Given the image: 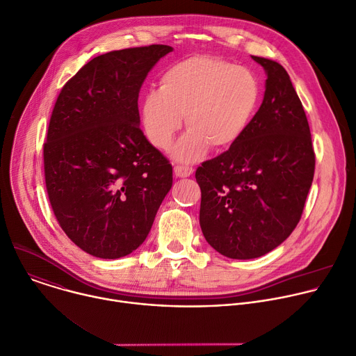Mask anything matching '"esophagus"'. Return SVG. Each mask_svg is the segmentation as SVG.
I'll return each instance as SVG.
<instances>
[{
	"mask_svg": "<svg viewBox=\"0 0 356 356\" xmlns=\"http://www.w3.org/2000/svg\"><path fill=\"white\" fill-rule=\"evenodd\" d=\"M193 170L194 169L191 166H181V165H177L173 169L176 177H188L190 175H193Z\"/></svg>",
	"mask_w": 356,
	"mask_h": 356,
	"instance_id": "1",
	"label": "esophagus"
}]
</instances>
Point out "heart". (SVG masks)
<instances>
[{
  "label": "heart",
  "instance_id": "heart-1",
  "mask_svg": "<svg viewBox=\"0 0 356 356\" xmlns=\"http://www.w3.org/2000/svg\"><path fill=\"white\" fill-rule=\"evenodd\" d=\"M159 90L145 94L140 118L147 140L168 149L183 125L188 132L173 147L176 159L194 162L210 146L224 152L248 131L261 101V84L249 69L198 55L169 67Z\"/></svg>",
  "mask_w": 356,
  "mask_h": 356
}]
</instances>
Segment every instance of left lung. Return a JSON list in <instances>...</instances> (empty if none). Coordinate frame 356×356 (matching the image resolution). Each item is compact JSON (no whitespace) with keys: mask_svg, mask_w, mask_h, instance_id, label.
<instances>
[{"mask_svg":"<svg viewBox=\"0 0 356 356\" xmlns=\"http://www.w3.org/2000/svg\"><path fill=\"white\" fill-rule=\"evenodd\" d=\"M252 59L268 73L262 106L236 145L195 170L201 231L232 259L259 258L294 231L316 169L309 121L287 72Z\"/></svg>","mask_w":356,"mask_h":356,"instance_id":"left-lung-1","label":"left lung"}]
</instances>
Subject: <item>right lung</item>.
I'll return each mask as SVG.
<instances>
[{
    "instance_id": "right-lung-1",
    "label": "right lung",
    "mask_w": 356,
    "mask_h": 356,
    "mask_svg": "<svg viewBox=\"0 0 356 356\" xmlns=\"http://www.w3.org/2000/svg\"><path fill=\"white\" fill-rule=\"evenodd\" d=\"M172 50L150 44L94 58L63 86L50 115V206L65 234L95 258L135 250L172 187V165L145 138L138 110L145 77Z\"/></svg>"
}]
</instances>
